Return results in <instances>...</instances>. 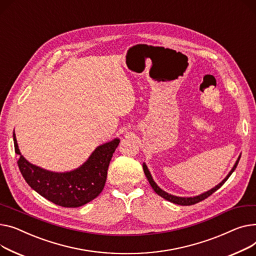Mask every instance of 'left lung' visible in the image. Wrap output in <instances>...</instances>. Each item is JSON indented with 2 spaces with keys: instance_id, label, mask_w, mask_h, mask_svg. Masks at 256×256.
<instances>
[{
  "instance_id": "obj_1",
  "label": "left lung",
  "mask_w": 256,
  "mask_h": 256,
  "mask_svg": "<svg viewBox=\"0 0 256 256\" xmlns=\"http://www.w3.org/2000/svg\"><path fill=\"white\" fill-rule=\"evenodd\" d=\"M240 158H241V156H240V157L238 158V160H236V164L234 165L232 170H230V172L228 174V176L225 178L219 185H217L216 187H214L213 189H211L210 191H208V192H206V193H202V194L198 195V196H194V198H178V196H174V195L168 194V192L163 191V190H162V189H160V188L157 186V184L153 181L152 176H151V174H150V172H148V168H146V164H144V165H142V168H144V174H146V178H148V181L150 185L152 186V188L154 189V191H155L158 195H160L161 198H165V200H168V202H170L176 204H181V206H191V204H198V202H202V200H206V198H208V196H210V195H212L215 191H217V190H218V189H219V188H220V187H221L225 182H226V181H228V178L230 176V174H232L234 172V170H236V165H238V161H240Z\"/></svg>"
}]
</instances>
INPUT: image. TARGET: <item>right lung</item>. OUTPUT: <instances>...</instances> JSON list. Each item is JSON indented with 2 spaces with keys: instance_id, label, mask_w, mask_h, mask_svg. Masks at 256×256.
I'll return each mask as SVG.
<instances>
[{
  "instance_id": "add662e5",
  "label": "right lung",
  "mask_w": 256,
  "mask_h": 256,
  "mask_svg": "<svg viewBox=\"0 0 256 256\" xmlns=\"http://www.w3.org/2000/svg\"><path fill=\"white\" fill-rule=\"evenodd\" d=\"M15 153L20 155L18 168L26 182L41 196L64 208H78L96 198L106 182L108 165L120 142H112L98 146L88 161L70 172L58 174L42 170L28 162L20 155L15 133Z\"/></svg>"
}]
</instances>
